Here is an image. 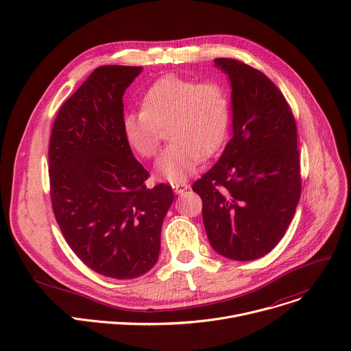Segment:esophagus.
<instances>
[{"instance_id":"esophagus-1","label":"esophagus","mask_w":351,"mask_h":351,"mask_svg":"<svg viewBox=\"0 0 351 351\" xmlns=\"http://www.w3.org/2000/svg\"><path fill=\"white\" fill-rule=\"evenodd\" d=\"M171 186L177 195H182L186 189H189V185L186 182H174Z\"/></svg>"}]
</instances>
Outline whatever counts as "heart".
<instances>
[{"label":"heart","mask_w":351,"mask_h":351,"mask_svg":"<svg viewBox=\"0 0 351 351\" xmlns=\"http://www.w3.org/2000/svg\"><path fill=\"white\" fill-rule=\"evenodd\" d=\"M232 118L228 92L217 82L167 75L144 95L141 110L123 117L122 132L130 148L144 159L158 154L162 129L171 141L156 162V173L170 182L185 180L225 141Z\"/></svg>","instance_id":"b5f03b06"}]
</instances>
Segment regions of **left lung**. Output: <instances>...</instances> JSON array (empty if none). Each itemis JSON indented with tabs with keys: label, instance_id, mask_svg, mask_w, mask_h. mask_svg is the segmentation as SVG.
Segmentation results:
<instances>
[{
	"label": "left lung",
	"instance_id": "8db88e82",
	"mask_svg": "<svg viewBox=\"0 0 351 351\" xmlns=\"http://www.w3.org/2000/svg\"><path fill=\"white\" fill-rule=\"evenodd\" d=\"M232 86L233 136L218 162L193 182L211 247L254 261L289 226L302 191L296 123L280 89L259 70L215 59Z\"/></svg>",
	"mask_w": 351,
	"mask_h": 351
}]
</instances>
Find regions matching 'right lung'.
Returning a JSON list of instances; mask_svg holds the SVG:
<instances>
[{
    "mask_svg": "<svg viewBox=\"0 0 351 351\" xmlns=\"http://www.w3.org/2000/svg\"><path fill=\"white\" fill-rule=\"evenodd\" d=\"M143 67L101 66L64 101L49 141L51 202L75 255L106 277L149 271L174 193L149 173L123 132V93Z\"/></svg>",
    "mask_w": 351,
    "mask_h": 351,
    "instance_id": "right-lung-1",
    "label": "right lung"
}]
</instances>
